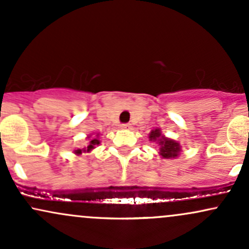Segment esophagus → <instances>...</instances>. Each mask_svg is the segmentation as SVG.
Returning a JSON list of instances; mask_svg holds the SVG:
<instances>
[{
  "label": "esophagus",
  "mask_w": 249,
  "mask_h": 249,
  "mask_svg": "<svg viewBox=\"0 0 249 249\" xmlns=\"http://www.w3.org/2000/svg\"><path fill=\"white\" fill-rule=\"evenodd\" d=\"M121 127L122 128H130L131 127V124H122Z\"/></svg>",
  "instance_id": "34e87169"
}]
</instances>
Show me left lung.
<instances>
[{"mask_svg": "<svg viewBox=\"0 0 249 249\" xmlns=\"http://www.w3.org/2000/svg\"><path fill=\"white\" fill-rule=\"evenodd\" d=\"M148 138L151 142H156L159 144V154L165 159H172L177 158L180 154L181 147L178 142L173 141V139L166 138L164 134H161L160 128H156V130L151 131L148 134Z\"/></svg>", "mask_w": 249, "mask_h": 249, "instance_id": "8db88e82", "label": "left lung"}]
</instances>
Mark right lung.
<instances>
[{"mask_svg": "<svg viewBox=\"0 0 249 249\" xmlns=\"http://www.w3.org/2000/svg\"><path fill=\"white\" fill-rule=\"evenodd\" d=\"M97 137H98V134H97ZM89 138V142H88V146L84 147V148H78V150H75V153L76 154H82V152H90L92 148H95L96 145L99 144V141L98 138H91L90 137H88Z\"/></svg>", "mask_w": 249, "mask_h": 249, "instance_id": "add662e5", "label": "right lung"}]
</instances>
